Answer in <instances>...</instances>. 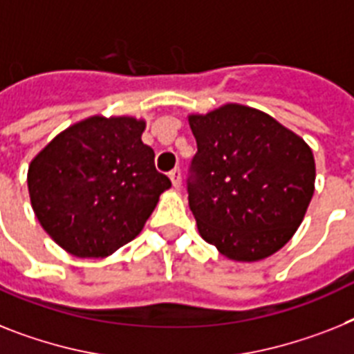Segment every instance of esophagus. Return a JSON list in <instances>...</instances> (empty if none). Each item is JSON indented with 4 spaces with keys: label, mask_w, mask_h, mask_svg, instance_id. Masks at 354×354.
<instances>
[{
    "label": "esophagus",
    "mask_w": 354,
    "mask_h": 354,
    "mask_svg": "<svg viewBox=\"0 0 354 354\" xmlns=\"http://www.w3.org/2000/svg\"><path fill=\"white\" fill-rule=\"evenodd\" d=\"M168 177H170V180H171V186H174L175 189H179L180 188V171L171 170L170 174H168Z\"/></svg>",
    "instance_id": "esophagus-1"
}]
</instances>
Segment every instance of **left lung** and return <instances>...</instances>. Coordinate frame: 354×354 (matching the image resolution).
<instances>
[{
	"mask_svg": "<svg viewBox=\"0 0 354 354\" xmlns=\"http://www.w3.org/2000/svg\"><path fill=\"white\" fill-rule=\"evenodd\" d=\"M197 141L188 183L198 235L235 262H259L284 248L315 194L309 145L270 113L226 103L189 113Z\"/></svg>",
	"mask_w": 354,
	"mask_h": 354,
	"instance_id": "1",
	"label": "left lung"
}]
</instances>
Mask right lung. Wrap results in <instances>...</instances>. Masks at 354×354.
I'll return each instance as SVG.
<instances>
[{"label":"right lung","mask_w":354,"mask_h":354,"mask_svg":"<svg viewBox=\"0 0 354 354\" xmlns=\"http://www.w3.org/2000/svg\"><path fill=\"white\" fill-rule=\"evenodd\" d=\"M145 119L90 115L70 124L28 165L32 209L74 257L104 259L142 232L171 183L142 142Z\"/></svg>","instance_id":"right-lung-1"}]
</instances>
